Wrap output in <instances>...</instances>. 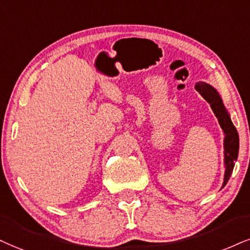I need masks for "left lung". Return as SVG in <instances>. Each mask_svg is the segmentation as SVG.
I'll return each mask as SVG.
<instances>
[{
    "mask_svg": "<svg viewBox=\"0 0 250 250\" xmlns=\"http://www.w3.org/2000/svg\"><path fill=\"white\" fill-rule=\"evenodd\" d=\"M196 90L204 97V100L210 104L212 111L217 117L221 130L224 132V166L225 175L223 187L226 186L230 175H232L234 165L239 155V134L235 126L233 125L229 112L225 106L223 98L217 89L206 82H197Z\"/></svg>",
    "mask_w": 250,
    "mask_h": 250,
    "instance_id": "8db88e82",
    "label": "left lung"
}]
</instances>
